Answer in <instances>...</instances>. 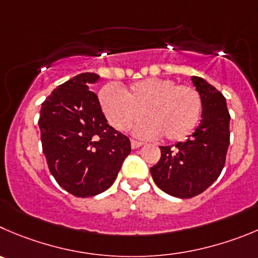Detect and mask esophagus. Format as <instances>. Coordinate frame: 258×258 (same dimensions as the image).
Returning <instances> with one entry per match:
<instances>
[{
    "instance_id": "1",
    "label": "esophagus",
    "mask_w": 258,
    "mask_h": 258,
    "mask_svg": "<svg viewBox=\"0 0 258 258\" xmlns=\"http://www.w3.org/2000/svg\"><path fill=\"white\" fill-rule=\"evenodd\" d=\"M143 146V142H139V141H136V139H132V148L133 149H137L139 148V147Z\"/></svg>"
}]
</instances>
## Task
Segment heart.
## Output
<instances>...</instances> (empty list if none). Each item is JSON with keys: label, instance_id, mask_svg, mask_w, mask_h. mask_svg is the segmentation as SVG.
<instances>
[{"label": "heart", "instance_id": "heart-1", "mask_svg": "<svg viewBox=\"0 0 258 258\" xmlns=\"http://www.w3.org/2000/svg\"><path fill=\"white\" fill-rule=\"evenodd\" d=\"M99 101L107 121L119 132L127 131L142 114L146 119L136 134L144 138L161 134L167 141H181L198 126L203 114L200 92L170 78H146L121 90L105 86Z\"/></svg>", "mask_w": 258, "mask_h": 258}]
</instances>
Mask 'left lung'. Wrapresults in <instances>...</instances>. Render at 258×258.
<instances>
[{"label":"left lung","mask_w":258,"mask_h":258,"mask_svg":"<svg viewBox=\"0 0 258 258\" xmlns=\"http://www.w3.org/2000/svg\"><path fill=\"white\" fill-rule=\"evenodd\" d=\"M191 81L203 99L201 122L186 142L159 147L161 158L151 167L156 185L180 199L199 195L219 177L230 137L225 97L201 77L192 76Z\"/></svg>","instance_id":"left-lung-1"}]
</instances>
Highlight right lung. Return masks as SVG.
<instances>
[{
	"instance_id": "add662e5",
	"label": "right lung",
	"mask_w": 258,
	"mask_h": 258,
	"mask_svg": "<svg viewBox=\"0 0 258 258\" xmlns=\"http://www.w3.org/2000/svg\"><path fill=\"white\" fill-rule=\"evenodd\" d=\"M95 73H81L58 86L41 104L39 127L44 156L58 185L77 198L104 192L131 153V141L115 131L88 90Z\"/></svg>"
}]
</instances>
